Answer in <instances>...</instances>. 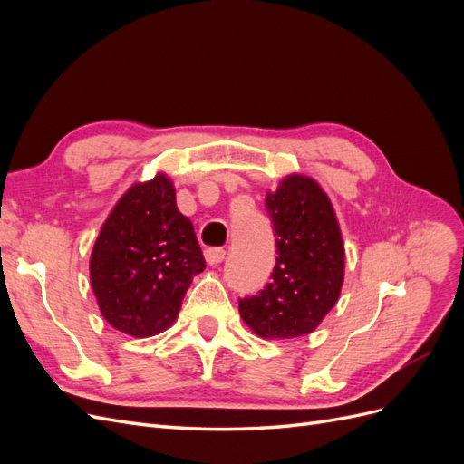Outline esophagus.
Wrapping results in <instances>:
<instances>
[{
    "label": "esophagus",
    "mask_w": 464,
    "mask_h": 464,
    "mask_svg": "<svg viewBox=\"0 0 464 464\" xmlns=\"http://www.w3.org/2000/svg\"><path fill=\"white\" fill-rule=\"evenodd\" d=\"M224 257H227V251H224L222 247H207L205 249V259L208 265H218L224 261Z\"/></svg>",
    "instance_id": "34e87169"
}]
</instances>
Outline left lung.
Here are the masks:
<instances>
[{"mask_svg": "<svg viewBox=\"0 0 464 464\" xmlns=\"http://www.w3.org/2000/svg\"><path fill=\"white\" fill-rule=\"evenodd\" d=\"M276 263L257 296L240 298L246 325L263 339L310 334L339 300L344 246L334 210L312 178L288 176L265 198Z\"/></svg>", "mask_w": 464, "mask_h": 464, "instance_id": "left-lung-1", "label": "left lung"}]
</instances>
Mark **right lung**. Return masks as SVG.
<instances>
[{
    "label": "right lung",
    "instance_id": "1",
    "mask_svg": "<svg viewBox=\"0 0 464 464\" xmlns=\"http://www.w3.org/2000/svg\"><path fill=\"white\" fill-rule=\"evenodd\" d=\"M205 257L166 176L135 184L106 218L91 256V283L111 327L152 336L170 327Z\"/></svg>",
    "mask_w": 464,
    "mask_h": 464
}]
</instances>
